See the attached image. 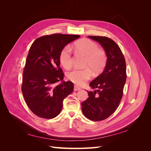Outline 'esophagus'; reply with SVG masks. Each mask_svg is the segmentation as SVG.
I'll use <instances>...</instances> for the list:
<instances>
[{
  "instance_id": "34e87169",
  "label": "esophagus",
  "mask_w": 151,
  "mask_h": 151,
  "mask_svg": "<svg viewBox=\"0 0 151 151\" xmlns=\"http://www.w3.org/2000/svg\"><path fill=\"white\" fill-rule=\"evenodd\" d=\"M81 88H80L79 87H78V86H74V90L75 91H79V90H81Z\"/></svg>"
}]
</instances>
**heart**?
<instances>
[{"instance_id": "1", "label": "heart", "mask_w": 151, "mask_h": 151, "mask_svg": "<svg viewBox=\"0 0 151 151\" xmlns=\"http://www.w3.org/2000/svg\"><path fill=\"white\" fill-rule=\"evenodd\" d=\"M75 48L79 53L86 58L85 67L91 68L94 73H99L106 66L107 57L105 52L99 49L98 45L89 39H82L75 43ZM59 60L62 65L68 69L72 65L71 50L69 46L63 48L59 55ZM91 77L89 68L80 70L74 69L67 74V78L76 85H83Z\"/></svg>"}]
</instances>
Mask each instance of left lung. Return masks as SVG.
Listing matches in <instances>:
<instances>
[{
    "instance_id": "left-lung-1",
    "label": "left lung",
    "mask_w": 151,
    "mask_h": 151,
    "mask_svg": "<svg viewBox=\"0 0 151 151\" xmlns=\"http://www.w3.org/2000/svg\"><path fill=\"white\" fill-rule=\"evenodd\" d=\"M104 48L107 62L103 72L89 86L98 89L88 91L89 97L81 104L82 111L88 119L101 121L115 111L121 101L126 82V63L118 45L108 37L88 36Z\"/></svg>"
}]
</instances>
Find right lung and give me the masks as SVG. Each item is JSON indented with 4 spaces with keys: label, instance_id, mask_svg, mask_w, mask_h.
I'll use <instances>...</instances> for the list:
<instances>
[{
    "label": "right lung",
    "instance_id": "1",
    "mask_svg": "<svg viewBox=\"0 0 151 151\" xmlns=\"http://www.w3.org/2000/svg\"><path fill=\"white\" fill-rule=\"evenodd\" d=\"M79 35L53 34L36 39L31 46L23 71L22 92L31 111L41 118L51 119L60 113L63 101L74 89L60 67L59 55L67 44ZM59 81L61 83L58 85Z\"/></svg>",
    "mask_w": 151,
    "mask_h": 151
}]
</instances>
